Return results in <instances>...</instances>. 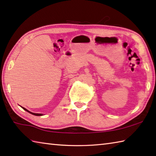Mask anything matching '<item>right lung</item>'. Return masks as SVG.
<instances>
[{
    "label": "right lung",
    "instance_id": "1",
    "mask_svg": "<svg viewBox=\"0 0 156 156\" xmlns=\"http://www.w3.org/2000/svg\"><path fill=\"white\" fill-rule=\"evenodd\" d=\"M22 108L24 109V110H26V112L30 113V114H33V115H37V116H41V115H42V114H35V113H32V112H30V111L27 110V109H26V108H23V107H22Z\"/></svg>",
    "mask_w": 156,
    "mask_h": 156
}]
</instances>
